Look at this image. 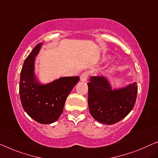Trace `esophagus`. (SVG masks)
<instances>
[{"mask_svg": "<svg viewBox=\"0 0 158 158\" xmlns=\"http://www.w3.org/2000/svg\"><path fill=\"white\" fill-rule=\"evenodd\" d=\"M89 77V73L88 72H84L82 73L81 74V76H80V80H81V81H84L85 82L87 81V79H88Z\"/></svg>", "mask_w": 158, "mask_h": 158, "instance_id": "esophagus-1", "label": "esophagus"}]
</instances>
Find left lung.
Instances as JSON below:
<instances>
[{
    "label": "left lung",
    "mask_w": 158,
    "mask_h": 158,
    "mask_svg": "<svg viewBox=\"0 0 158 158\" xmlns=\"http://www.w3.org/2000/svg\"><path fill=\"white\" fill-rule=\"evenodd\" d=\"M87 84L89 111L99 123L106 125L116 123L124 118L133 109L138 91L136 82L113 89L106 77L93 76Z\"/></svg>",
    "instance_id": "8db88e82"
}]
</instances>
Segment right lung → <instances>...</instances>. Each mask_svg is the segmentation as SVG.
Segmentation results:
<instances>
[{"label":"right lung","instance_id":"add662e5","mask_svg":"<svg viewBox=\"0 0 158 158\" xmlns=\"http://www.w3.org/2000/svg\"><path fill=\"white\" fill-rule=\"evenodd\" d=\"M42 43L35 46L25 59L20 72V101L28 116L41 124L57 121L62 114L67 96L79 81V77H63L42 83L35 74V59Z\"/></svg>","mask_w":158,"mask_h":158}]
</instances>
